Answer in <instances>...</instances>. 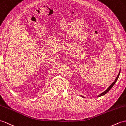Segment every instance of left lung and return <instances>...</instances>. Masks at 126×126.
<instances>
[{
	"label": "left lung",
	"mask_w": 126,
	"mask_h": 126,
	"mask_svg": "<svg viewBox=\"0 0 126 126\" xmlns=\"http://www.w3.org/2000/svg\"><path fill=\"white\" fill-rule=\"evenodd\" d=\"M120 72H119V74L118 75V76H117V77H116V79H115V81H114V82H113V83H112L111 84V85H110V86L108 88H107V89L105 91H104L103 92V93H102V94H100L99 95V96H98V97H100V96H103V95H104V94H105L107 93V92H108L110 89H111L113 87V85H114V84L115 83V82H116V81H117V79H118V78H119V75H120Z\"/></svg>",
	"instance_id": "8db88e82"
}]
</instances>
